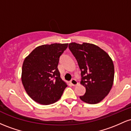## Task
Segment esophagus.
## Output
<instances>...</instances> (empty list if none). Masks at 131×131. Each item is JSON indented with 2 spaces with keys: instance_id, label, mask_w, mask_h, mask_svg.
<instances>
[{
  "instance_id": "34e87169",
  "label": "esophagus",
  "mask_w": 131,
  "mask_h": 131,
  "mask_svg": "<svg viewBox=\"0 0 131 131\" xmlns=\"http://www.w3.org/2000/svg\"><path fill=\"white\" fill-rule=\"evenodd\" d=\"M70 83H71V84L73 85V86H74V85L78 84L77 81H76L75 79H72L70 81Z\"/></svg>"
}]
</instances>
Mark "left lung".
<instances>
[{"label": "left lung", "instance_id": "1", "mask_svg": "<svg viewBox=\"0 0 131 131\" xmlns=\"http://www.w3.org/2000/svg\"><path fill=\"white\" fill-rule=\"evenodd\" d=\"M69 49L81 70V84L85 93L81 100L89 104L101 102L108 94L114 80V64L108 54L92 43H69Z\"/></svg>", "mask_w": 131, "mask_h": 131}]
</instances>
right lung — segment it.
I'll list each match as a JSON object with an SVG mask.
<instances>
[{
	"label": "right lung",
	"mask_w": 131,
	"mask_h": 131,
	"mask_svg": "<svg viewBox=\"0 0 131 131\" xmlns=\"http://www.w3.org/2000/svg\"><path fill=\"white\" fill-rule=\"evenodd\" d=\"M68 45L55 43L39 46L24 60L23 85L28 95L37 103L46 105L55 103L67 87L57 67Z\"/></svg>",
	"instance_id": "obj_1"
}]
</instances>
